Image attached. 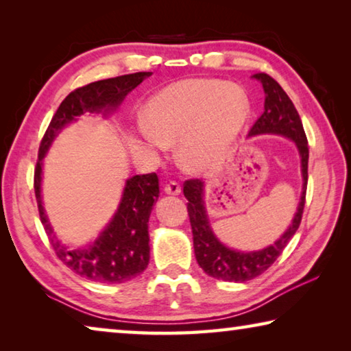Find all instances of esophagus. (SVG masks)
Wrapping results in <instances>:
<instances>
[{
  "label": "esophagus",
  "instance_id": "1",
  "mask_svg": "<svg viewBox=\"0 0 351 351\" xmlns=\"http://www.w3.org/2000/svg\"><path fill=\"white\" fill-rule=\"evenodd\" d=\"M164 190H165V193H167V195H180L181 193V186L176 181H170V182L165 184Z\"/></svg>",
  "mask_w": 351,
  "mask_h": 351
}]
</instances>
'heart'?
I'll return each mask as SVG.
<instances>
[{
  "label": "heart",
  "mask_w": 351,
  "mask_h": 351,
  "mask_svg": "<svg viewBox=\"0 0 351 351\" xmlns=\"http://www.w3.org/2000/svg\"><path fill=\"white\" fill-rule=\"evenodd\" d=\"M251 105L241 86L219 80H184L154 94L145 105L139 134L162 148L178 141L186 167L203 170L218 161L245 127Z\"/></svg>",
  "instance_id": "1"
}]
</instances>
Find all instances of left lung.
<instances>
[{
    "label": "left lung",
    "mask_w": 351,
    "mask_h": 351,
    "mask_svg": "<svg viewBox=\"0 0 351 351\" xmlns=\"http://www.w3.org/2000/svg\"><path fill=\"white\" fill-rule=\"evenodd\" d=\"M254 79L260 80L265 91V111L254 123L249 136L257 134H282L295 142L302 159V176L304 187L299 207L293 218V223L274 245L254 252H240L224 246L219 241L209 224L204 207V182L201 180H189L184 182V197L187 198V212L193 234V249L198 265L206 274L224 282H247L252 280L269 268L283 252L289 240L302 221L305 207L306 182H308V141L300 116L294 104L291 102L283 88L265 73L254 74Z\"/></svg>",
    "instance_id": "1"
}]
</instances>
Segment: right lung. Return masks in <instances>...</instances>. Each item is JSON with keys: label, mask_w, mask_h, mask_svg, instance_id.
<instances>
[{"label": "right lung", "mask_w": 351, "mask_h": 351, "mask_svg": "<svg viewBox=\"0 0 351 351\" xmlns=\"http://www.w3.org/2000/svg\"><path fill=\"white\" fill-rule=\"evenodd\" d=\"M152 73H134L112 77L77 88L64 97L41 139L37 165L34 173V189L41 224L45 226L52 247L68 268L88 280L100 283H123L139 276L150 260L148 218L159 197L156 173L130 178L114 217L93 245L83 249H69L52 230L41 203V165L47 148L63 127L75 121L83 112L114 111L130 91Z\"/></svg>", "instance_id": "1"}]
</instances>
